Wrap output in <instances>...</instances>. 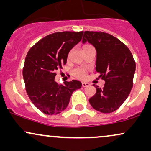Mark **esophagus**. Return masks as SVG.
Listing matches in <instances>:
<instances>
[{
  "instance_id": "1",
  "label": "esophagus",
  "mask_w": 151,
  "mask_h": 151,
  "mask_svg": "<svg viewBox=\"0 0 151 151\" xmlns=\"http://www.w3.org/2000/svg\"><path fill=\"white\" fill-rule=\"evenodd\" d=\"M81 85H82V87L85 88V87H87V86H89L90 84L89 83H86V82H83L82 84H81Z\"/></svg>"
}]
</instances>
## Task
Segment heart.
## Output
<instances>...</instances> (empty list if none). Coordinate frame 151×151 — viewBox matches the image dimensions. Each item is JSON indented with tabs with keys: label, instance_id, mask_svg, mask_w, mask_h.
<instances>
[{
	"label": "heart",
	"instance_id": "1",
	"mask_svg": "<svg viewBox=\"0 0 151 151\" xmlns=\"http://www.w3.org/2000/svg\"><path fill=\"white\" fill-rule=\"evenodd\" d=\"M88 46H89V45H86L84 46V48ZM73 75L75 77H77V79H84L86 78V71L84 69H76L73 71Z\"/></svg>",
	"mask_w": 151,
	"mask_h": 151
}]
</instances>
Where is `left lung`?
<instances>
[{"label":"left lung","instance_id":"left-lung-1","mask_svg":"<svg viewBox=\"0 0 151 151\" xmlns=\"http://www.w3.org/2000/svg\"><path fill=\"white\" fill-rule=\"evenodd\" d=\"M88 41L96 50V71L105 81L103 89L89 99L90 104L104 114L115 111L129 96L133 87L136 62L127 46L111 35L85 31L83 43Z\"/></svg>","mask_w":151,"mask_h":151}]
</instances>
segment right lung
<instances>
[{"label":"right lung","instance_id":"1","mask_svg":"<svg viewBox=\"0 0 151 151\" xmlns=\"http://www.w3.org/2000/svg\"><path fill=\"white\" fill-rule=\"evenodd\" d=\"M84 32H58L50 34L34 45L26 55L22 76L29 98L42 113H61L69 104L71 96L81 83L77 80L55 81L56 71L67 63V56L81 41Z\"/></svg>","mask_w":151,"mask_h":151}]
</instances>
